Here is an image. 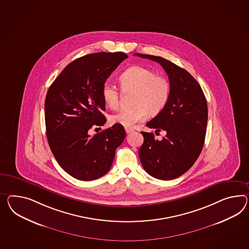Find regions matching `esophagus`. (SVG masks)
Here are the masks:
<instances>
[{"instance_id":"1","label":"esophagus","mask_w":249,"mask_h":249,"mask_svg":"<svg viewBox=\"0 0 249 249\" xmlns=\"http://www.w3.org/2000/svg\"><path fill=\"white\" fill-rule=\"evenodd\" d=\"M134 131V129H132V128H125V132H126V134H129V133H132Z\"/></svg>"}]
</instances>
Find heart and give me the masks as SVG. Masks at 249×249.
<instances>
[{
  "label": "heart",
  "instance_id": "1",
  "mask_svg": "<svg viewBox=\"0 0 249 249\" xmlns=\"http://www.w3.org/2000/svg\"><path fill=\"white\" fill-rule=\"evenodd\" d=\"M122 89L125 92H134L132 108L122 109L110 116L111 124L124 127H133L135 124L143 121L148 113L160 114L169 102L171 83L164 76L157 75L155 71L141 66H134L124 71L120 76ZM104 102L110 108L119 105L120 92L115 85L106 83L102 89Z\"/></svg>",
  "mask_w": 249,
  "mask_h": 249
}]
</instances>
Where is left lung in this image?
<instances>
[{"label": "left lung", "instance_id": "8db88e82", "mask_svg": "<svg viewBox=\"0 0 249 249\" xmlns=\"http://www.w3.org/2000/svg\"><path fill=\"white\" fill-rule=\"evenodd\" d=\"M160 64L168 74L171 96L164 109L146 124L156 132L165 131L162 140L142 132L139 149L142 165L154 178L169 180L184 174L198 159L204 144L208 106L197 80L184 69L165 58L135 53Z\"/></svg>", "mask_w": 249, "mask_h": 249}]
</instances>
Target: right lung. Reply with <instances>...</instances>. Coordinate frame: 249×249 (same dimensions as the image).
<instances>
[{"label": "right lung", "instance_id": "add662e5", "mask_svg": "<svg viewBox=\"0 0 249 249\" xmlns=\"http://www.w3.org/2000/svg\"><path fill=\"white\" fill-rule=\"evenodd\" d=\"M127 57L124 52H98L77 58L48 90L45 124L49 145L58 164L75 178L93 180L104 176L125 137L124 126L116 124L94 136L89 130L107 122L103 87Z\"/></svg>", "mask_w": 249, "mask_h": 249}]
</instances>
